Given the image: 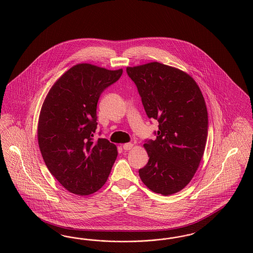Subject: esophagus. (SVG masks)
Listing matches in <instances>:
<instances>
[{"mask_svg":"<svg viewBox=\"0 0 253 253\" xmlns=\"http://www.w3.org/2000/svg\"><path fill=\"white\" fill-rule=\"evenodd\" d=\"M122 148L125 150V151H129L132 148V143H125L122 146Z\"/></svg>","mask_w":253,"mask_h":253,"instance_id":"obj_1","label":"esophagus"}]
</instances>
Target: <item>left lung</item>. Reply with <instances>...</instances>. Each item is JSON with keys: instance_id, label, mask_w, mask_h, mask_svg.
I'll return each instance as SVG.
<instances>
[{"instance_id": "obj_1", "label": "left lung", "mask_w": 253, "mask_h": 253, "mask_svg": "<svg viewBox=\"0 0 253 253\" xmlns=\"http://www.w3.org/2000/svg\"><path fill=\"white\" fill-rule=\"evenodd\" d=\"M149 119L157 120L156 140H146L149 161L139 176L153 192H180L199 166L208 136V112L193 78L159 62L127 67Z\"/></svg>"}]
</instances>
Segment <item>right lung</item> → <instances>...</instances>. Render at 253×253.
I'll use <instances>...</instances> for the list:
<instances>
[{"label": "right lung", "instance_id": "1", "mask_svg": "<svg viewBox=\"0 0 253 253\" xmlns=\"http://www.w3.org/2000/svg\"><path fill=\"white\" fill-rule=\"evenodd\" d=\"M122 72L77 64L55 83L44 99L38 124L39 147L49 171L70 193H94L108 179L118 150L106 138L94 140L96 105L101 93Z\"/></svg>", "mask_w": 253, "mask_h": 253}]
</instances>
